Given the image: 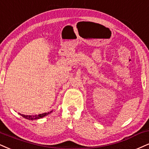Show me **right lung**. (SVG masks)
<instances>
[{"label": "right lung", "instance_id": "right-lung-1", "mask_svg": "<svg viewBox=\"0 0 149 149\" xmlns=\"http://www.w3.org/2000/svg\"><path fill=\"white\" fill-rule=\"evenodd\" d=\"M52 111L47 112V113H45L43 114H39V115H22V114H20V115H21L22 117H24V118L28 119V120H35V119H41L43 118L45 116H47V115L50 114L52 113Z\"/></svg>", "mask_w": 149, "mask_h": 149}]
</instances>
